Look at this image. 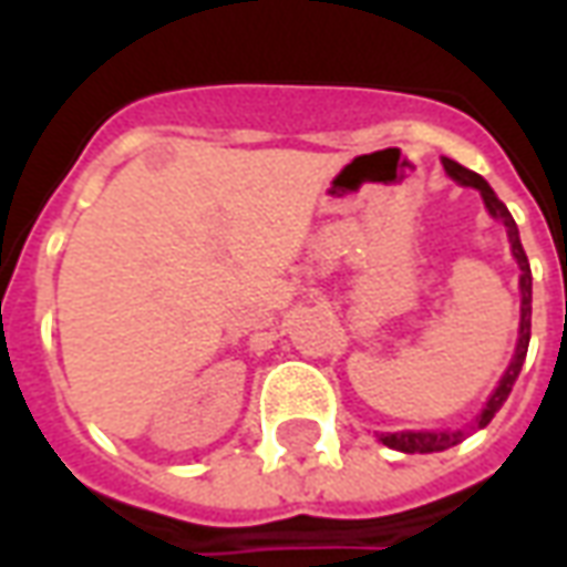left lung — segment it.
<instances>
[{
  "label": "left lung",
  "instance_id": "8db88e82",
  "mask_svg": "<svg viewBox=\"0 0 567 567\" xmlns=\"http://www.w3.org/2000/svg\"><path fill=\"white\" fill-rule=\"evenodd\" d=\"M444 168H447V175L453 181H458L462 187H474L481 189L483 202H486V208L493 217L507 226V238H511V250H514L516 262H519V289H523V317H519V341H516V353L514 362H511V369L504 371L502 383L495 386V392L489 395V402L483 408L481 420L477 425H486L495 416V411L507 402V395L514 390L516 378H519V369H523V362H526L528 353V338H532V268H528V256L523 250V244H519V229H516L514 217H511V210L504 208V202L493 193V187L483 181L477 172H468L465 165L453 163V159H444ZM380 441L392 450H402V453H435V450H447L453 444L462 441V432H402V435H380Z\"/></svg>",
  "mask_w": 567,
  "mask_h": 567
}]
</instances>
